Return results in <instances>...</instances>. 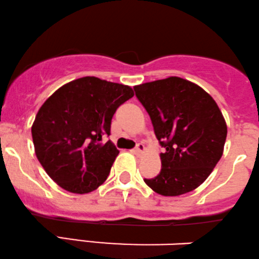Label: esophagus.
I'll return each mask as SVG.
<instances>
[{"label": "esophagus", "instance_id": "esophagus-1", "mask_svg": "<svg viewBox=\"0 0 259 259\" xmlns=\"http://www.w3.org/2000/svg\"><path fill=\"white\" fill-rule=\"evenodd\" d=\"M144 149H145V147H144V144H143V143H138V144L136 145V148L133 149V153L135 154H137V155H139V154H142L143 151H144Z\"/></svg>", "mask_w": 259, "mask_h": 259}]
</instances>
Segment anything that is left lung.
I'll return each instance as SVG.
<instances>
[{
	"mask_svg": "<svg viewBox=\"0 0 259 259\" xmlns=\"http://www.w3.org/2000/svg\"><path fill=\"white\" fill-rule=\"evenodd\" d=\"M135 92L166 149L160 173L144 182L163 196L196 189L223 154L227 124L217 103L201 87L176 76L139 84Z\"/></svg>",
	"mask_w": 259,
	"mask_h": 259,
	"instance_id": "1",
	"label": "left lung"
}]
</instances>
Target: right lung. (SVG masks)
Segmentation results:
<instances>
[{"instance_id":"1","label":"right lung","mask_w":259,"mask_h":259,"mask_svg":"<svg viewBox=\"0 0 259 259\" xmlns=\"http://www.w3.org/2000/svg\"><path fill=\"white\" fill-rule=\"evenodd\" d=\"M133 97L124 84L87 76L64 84L44 103L31 133L47 175L75 194L96 190L108 178L118 150L110 141L111 120Z\"/></svg>"}]
</instances>
